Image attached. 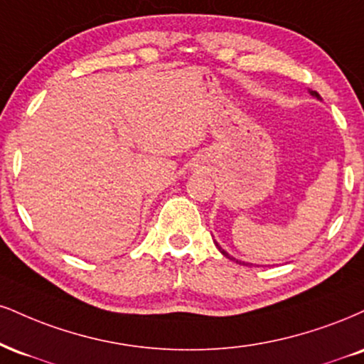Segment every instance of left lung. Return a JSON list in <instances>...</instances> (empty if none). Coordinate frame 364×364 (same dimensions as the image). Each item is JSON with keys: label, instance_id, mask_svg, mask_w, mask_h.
Listing matches in <instances>:
<instances>
[{"label": "left lung", "instance_id": "1", "mask_svg": "<svg viewBox=\"0 0 364 364\" xmlns=\"http://www.w3.org/2000/svg\"><path fill=\"white\" fill-rule=\"evenodd\" d=\"M310 95H312V96H315V98H317V100H321V96H318V93H317V91H310ZM215 246L218 247V251H220L222 254H224V256L225 257H229V259H234V257H232V256H229V252H227V251H224V249H222L220 246H218V244L215 242ZM235 261V259H234ZM239 262V261H237Z\"/></svg>", "mask_w": 364, "mask_h": 364}]
</instances>
